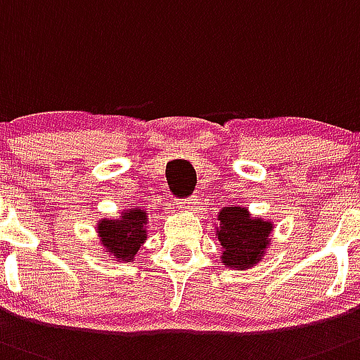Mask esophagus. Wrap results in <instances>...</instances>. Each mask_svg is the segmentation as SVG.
Instances as JSON below:
<instances>
[{
    "label": "esophagus",
    "mask_w": 360,
    "mask_h": 360,
    "mask_svg": "<svg viewBox=\"0 0 360 360\" xmlns=\"http://www.w3.org/2000/svg\"><path fill=\"white\" fill-rule=\"evenodd\" d=\"M193 204H195V199H192V197L177 200V206H179V210H183V212H186V210H192Z\"/></svg>",
    "instance_id": "esophagus-1"
}]
</instances>
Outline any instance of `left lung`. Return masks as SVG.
Returning <instances> with one entry per match:
<instances>
[{
  "instance_id": "obj_1",
  "label": "left lung",
  "mask_w": 360,
  "mask_h": 360,
  "mask_svg": "<svg viewBox=\"0 0 360 360\" xmlns=\"http://www.w3.org/2000/svg\"><path fill=\"white\" fill-rule=\"evenodd\" d=\"M217 236L222 245V264L226 267H251L264 257L273 224L267 220L251 219L245 208H224L219 213Z\"/></svg>"
}]
</instances>
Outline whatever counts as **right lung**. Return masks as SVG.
<instances>
[{"instance_id": "right-lung-1", "label": "right lung", "mask_w": 360, "mask_h": 360, "mask_svg": "<svg viewBox=\"0 0 360 360\" xmlns=\"http://www.w3.org/2000/svg\"><path fill=\"white\" fill-rule=\"evenodd\" d=\"M147 213L138 208L125 212L120 220L103 219L98 222L100 242L115 258L132 260L136 251L143 244Z\"/></svg>"}]
</instances>
